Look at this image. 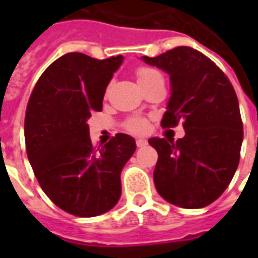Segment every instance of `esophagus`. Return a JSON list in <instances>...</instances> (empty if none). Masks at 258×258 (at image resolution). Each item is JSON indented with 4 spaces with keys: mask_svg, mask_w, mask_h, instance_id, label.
Returning <instances> with one entry per match:
<instances>
[{
    "mask_svg": "<svg viewBox=\"0 0 258 258\" xmlns=\"http://www.w3.org/2000/svg\"><path fill=\"white\" fill-rule=\"evenodd\" d=\"M146 145H147V141H146V139H141V138H139V139H137L138 147H145Z\"/></svg>",
    "mask_w": 258,
    "mask_h": 258,
    "instance_id": "obj_1",
    "label": "esophagus"
}]
</instances>
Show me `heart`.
<instances>
[{
    "mask_svg": "<svg viewBox=\"0 0 258 258\" xmlns=\"http://www.w3.org/2000/svg\"><path fill=\"white\" fill-rule=\"evenodd\" d=\"M159 75L161 74L158 71L153 70V68H149V67H141V68L137 70V79L139 84L149 82V80H151L155 76H159ZM125 128L133 134H145L149 130V123L143 117H131L125 123Z\"/></svg>",
    "mask_w": 258,
    "mask_h": 258,
    "instance_id": "1",
    "label": "heart"
}]
</instances>
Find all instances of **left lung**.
Listing matches in <instances>:
<instances>
[{"instance_id": "1", "label": "left lung", "mask_w": 258, "mask_h": 258, "mask_svg": "<svg viewBox=\"0 0 258 258\" xmlns=\"http://www.w3.org/2000/svg\"><path fill=\"white\" fill-rule=\"evenodd\" d=\"M142 60L170 76L162 127L183 121L184 128L176 142L149 139L158 153L157 191L179 208H205L226 190L240 162L244 131L236 91L210 58L190 46Z\"/></svg>"}]
</instances>
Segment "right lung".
Here are the masks:
<instances>
[{
    "label": "right lung",
    "mask_w": 258,
    "mask_h": 258,
    "mask_svg": "<svg viewBox=\"0 0 258 258\" xmlns=\"http://www.w3.org/2000/svg\"><path fill=\"white\" fill-rule=\"evenodd\" d=\"M121 62V54L105 60L64 54L44 71L28 101V159L49 200L74 216H100L117 204L120 172L137 149L125 134L96 149L87 124L103 108L105 88Z\"/></svg>",
    "instance_id": "right-lung-1"
}]
</instances>
